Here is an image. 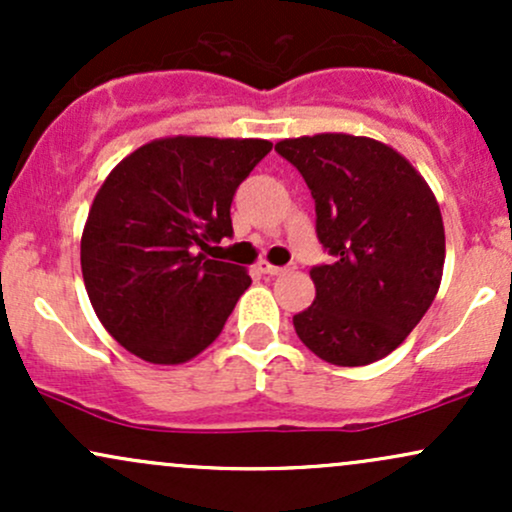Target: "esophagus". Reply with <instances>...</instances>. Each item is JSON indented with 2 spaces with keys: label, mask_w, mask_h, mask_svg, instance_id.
Returning <instances> with one entry per match:
<instances>
[{
  "label": "esophagus",
  "mask_w": 512,
  "mask_h": 512,
  "mask_svg": "<svg viewBox=\"0 0 512 512\" xmlns=\"http://www.w3.org/2000/svg\"><path fill=\"white\" fill-rule=\"evenodd\" d=\"M257 267H260V272L269 274V276H281V274L291 272V269H293V267H276V264H269L267 260H260V262H257Z\"/></svg>",
  "instance_id": "34e87169"
}]
</instances>
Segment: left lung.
<instances>
[{
    "label": "left lung",
    "instance_id": "8db88e82",
    "mask_svg": "<svg viewBox=\"0 0 512 512\" xmlns=\"http://www.w3.org/2000/svg\"><path fill=\"white\" fill-rule=\"evenodd\" d=\"M315 199L332 264L310 269L315 301L298 339L332 366H368L407 339L436 298L445 228L436 195L402 154L370 137L325 132L274 146Z\"/></svg>",
    "mask_w": 512,
    "mask_h": 512
}]
</instances>
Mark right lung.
I'll use <instances>...</instances> for the list:
<instances>
[{"instance_id":"obj_1","label":"right lung","mask_w":512,"mask_h":512,"mask_svg":"<svg viewBox=\"0 0 512 512\" xmlns=\"http://www.w3.org/2000/svg\"><path fill=\"white\" fill-rule=\"evenodd\" d=\"M269 151L267 139L178 134L110 170L88 211L81 272L98 320L129 354L178 366L219 337L252 279L204 252L233 236V195Z\"/></svg>"}]
</instances>
